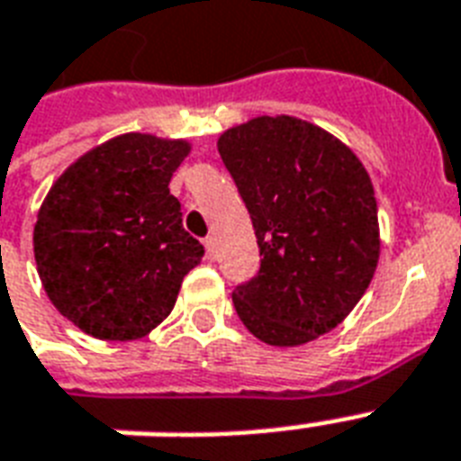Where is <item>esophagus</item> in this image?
Returning <instances> with one entry per match:
<instances>
[{
  "label": "esophagus",
  "mask_w": 461,
  "mask_h": 461,
  "mask_svg": "<svg viewBox=\"0 0 461 461\" xmlns=\"http://www.w3.org/2000/svg\"><path fill=\"white\" fill-rule=\"evenodd\" d=\"M203 244H205V256H208L210 260H215V256H217V241H215V237H208V239H205V241H203Z\"/></svg>",
  "instance_id": "34e87169"
}]
</instances>
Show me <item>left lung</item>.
<instances>
[{"instance_id": "1", "label": "left lung", "mask_w": 461, "mask_h": 461, "mask_svg": "<svg viewBox=\"0 0 461 461\" xmlns=\"http://www.w3.org/2000/svg\"><path fill=\"white\" fill-rule=\"evenodd\" d=\"M251 215L256 277L234 289L251 335L299 347L351 313L378 267V203L361 159L303 119L256 117L217 140Z\"/></svg>"}]
</instances>
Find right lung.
Here are the masks:
<instances>
[{"label":"right lung","instance_id":"1","mask_svg":"<svg viewBox=\"0 0 461 461\" xmlns=\"http://www.w3.org/2000/svg\"><path fill=\"white\" fill-rule=\"evenodd\" d=\"M186 140L124 133L76 159L40 205L32 251L50 302L97 339L146 337L203 258L169 179Z\"/></svg>","mask_w":461,"mask_h":461}]
</instances>
